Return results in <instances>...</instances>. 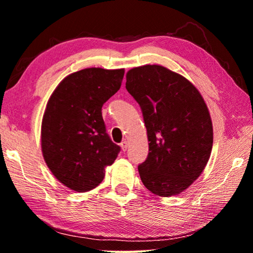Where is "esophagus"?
<instances>
[{
  "label": "esophagus",
  "instance_id": "1",
  "mask_svg": "<svg viewBox=\"0 0 253 253\" xmlns=\"http://www.w3.org/2000/svg\"><path fill=\"white\" fill-rule=\"evenodd\" d=\"M121 147H122V149H123V152H126V151H127L128 143L126 142V140H124V142L121 143Z\"/></svg>",
  "mask_w": 253,
  "mask_h": 253
}]
</instances>
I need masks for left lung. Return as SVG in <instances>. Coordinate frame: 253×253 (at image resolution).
<instances>
[{
	"label": "left lung",
	"instance_id": "1",
	"mask_svg": "<svg viewBox=\"0 0 253 253\" xmlns=\"http://www.w3.org/2000/svg\"><path fill=\"white\" fill-rule=\"evenodd\" d=\"M126 89L142 109L149 153L138 165L147 190L160 196L177 195L207 166L213 127L204 99L183 76L158 65L132 68Z\"/></svg>",
	"mask_w": 253,
	"mask_h": 253
}]
</instances>
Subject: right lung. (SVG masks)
Returning <instances> with one entry per match:
<instances>
[{
    "label": "right lung",
    "mask_w": 253,
    "mask_h": 253,
    "mask_svg": "<svg viewBox=\"0 0 253 253\" xmlns=\"http://www.w3.org/2000/svg\"><path fill=\"white\" fill-rule=\"evenodd\" d=\"M125 70L87 68L67 76L51 95L41 125V147L51 172L63 185L88 192L121 147L106 132L101 107L122 85Z\"/></svg>",
    "instance_id": "obj_1"
}]
</instances>
